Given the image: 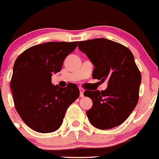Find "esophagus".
I'll list each match as a JSON object with an SVG mask.
<instances>
[{
    "label": "esophagus",
    "mask_w": 159,
    "mask_h": 159,
    "mask_svg": "<svg viewBox=\"0 0 159 159\" xmlns=\"http://www.w3.org/2000/svg\"><path fill=\"white\" fill-rule=\"evenodd\" d=\"M80 97L84 96V89H83L82 88H80Z\"/></svg>",
    "instance_id": "1"
}]
</instances>
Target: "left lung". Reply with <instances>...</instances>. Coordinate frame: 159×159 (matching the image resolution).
<instances>
[{
	"instance_id": "8db88e82",
	"label": "left lung",
	"mask_w": 159,
	"mask_h": 159,
	"mask_svg": "<svg viewBox=\"0 0 159 159\" xmlns=\"http://www.w3.org/2000/svg\"><path fill=\"white\" fill-rule=\"evenodd\" d=\"M78 47L95 66L92 78L108 81L104 91L84 92L93 102L87 111L88 119L101 130L117 127L128 118L139 101L142 76L134 56L123 44L104 38L80 41Z\"/></svg>"
}]
</instances>
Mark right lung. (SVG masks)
I'll return each mask as SVG.
<instances>
[{
	"label": "right lung",
	"mask_w": 159,
	"mask_h": 159,
	"mask_svg": "<svg viewBox=\"0 0 159 159\" xmlns=\"http://www.w3.org/2000/svg\"><path fill=\"white\" fill-rule=\"evenodd\" d=\"M78 42H47L26 49L14 63L10 87L16 111L28 127L40 133L60 128L68 107L80 95L76 84H52Z\"/></svg>",
	"instance_id": "obj_1"
}]
</instances>
